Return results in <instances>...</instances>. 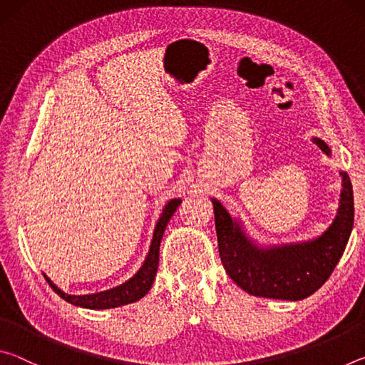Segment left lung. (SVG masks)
<instances>
[{"label":"left lung","instance_id":"8db88e82","mask_svg":"<svg viewBox=\"0 0 365 365\" xmlns=\"http://www.w3.org/2000/svg\"><path fill=\"white\" fill-rule=\"evenodd\" d=\"M330 154L322 140L314 138ZM341 205L331 227L309 243L261 250L245 237L242 228L217 200H212L219 255L230 279L250 294L274 299H304L324 285L335 270L354 224V197L349 175L341 172Z\"/></svg>","mask_w":365,"mask_h":365}]
</instances>
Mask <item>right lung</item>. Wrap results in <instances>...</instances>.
<instances>
[{
    "label": "right lung",
    "instance_id": "add662e5",
    "mask_svg": "<svg viewBox=\"0 0 365 365\" xmlns=\"http://www.w3.org/2000/svg\"><path fill=\"white\" fill-rule=\"evenodd\" d=\"M180 200H172L168 206L164 207V212L160 215V219L156 225V230L153 235V242L150 252H148V257L143 264V267L138 270V274L130 279L128 282L123 283V285L108 289V292L96 293V294H83V296H73V294H66L64 292L54 285V283L45 277L46 282L49 283L54 292H56L61 298L71 302L73 306L86 307V309H110V307H119L123 304H130V302L138 301L140 298L150 292V288L154 282V277H156L158 265H159V246L160 240H163V235L165 227H168V222L170 220L172 215L177 211V207L180 206Z\"/></svg>",
    "mask_w": 365,
    "mask_h": 365
}]
</instances>
